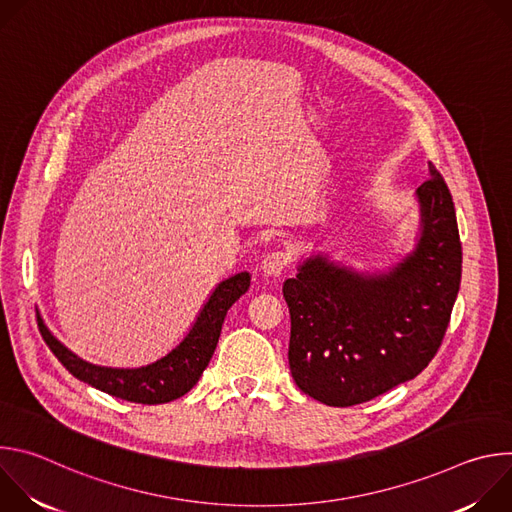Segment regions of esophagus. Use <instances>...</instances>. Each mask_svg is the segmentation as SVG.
Masks as SVG:
<instances>
[{
	"mask_svg": "<svg viewBox=\"0 0 512 512\" xmlns=\"http://www.w3.org/2000/svg\"><path fill=\"white\" fill-rule=\"evenodd\" d=\"M291 263V253L289 251H271L261 259V269L265 275H279L283 269H287Z\"/></svg>",
	"mask_w": 512,
	"mask_h": 512,
	"instance_id": "1",
	"label": "esophagus"
}]
</instances>
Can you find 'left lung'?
<instances>
[{"label":"left lung","mask_w":512,"mask_h":512,"mask_svg":"<svg viewBox=\"0 0 512 512\" xmlns=\"http://www.w3.org/2000/svg\"><path fill=\"white\" fill-rule=\"evenodd\" d=\"M417 196L419 245L391 273L358 275L316 257L283 283L289 371L316 401L367 403L417 377L442 346L462 279V243L450 188L433 164Z\"/></svg>","instance_id":"8db88e82"}]
</instances>
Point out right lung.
<instances>
[{
	"mask_svg": "<svg viewBox=\"0 0 512 512\" xmlns=\"http://www.w3.org/2000/svg\"><path fill=\"white\" fill-rule=\"evenodd\" d=\"M249 285L251 277L247 271L218 283L188 336L170 354L141 369L97 367V364L85 362L64 348L48 332L40 316L38 328L52 354L62 362V367L72 377L89 383L107 395L131 403L160 405L186 395L198 383L202 371L208 367L212 358L229 308L245 294Z\"/></svg>",
	"mask_w": 512,
	"mask_h": 512,
	"instance_id": "add662e5",
	"label": "right lung"
}]
</instances>
